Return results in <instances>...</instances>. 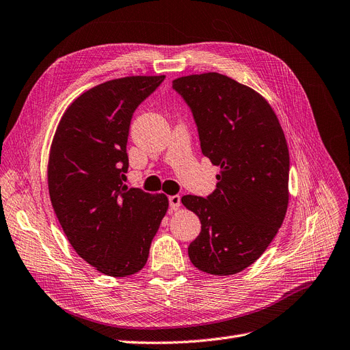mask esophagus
Wrapping results in <instances>:
<instances>
[{"label": "esophagus", "mask_w": 350, "mask_h": 350, "mask_svg": "<svg viewBox=\"0 0 350 350\" xmlns=\"http://www.w3.org/2000/svg\"><path fill=\"white\" fill-rule=\"evenodd\" d=\"M167 201H170V208L172 211H176L180 205V197L179 195H171V197H167Z\"/></svg>", "instance_id": "obj_1"}]
</instances>
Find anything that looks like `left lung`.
Here are the masks:
<instances>
[{"instance_id": "obj_1", "label": "left lung", "mask_w": 350, "mask_h": 350, "mask_svg": "<svg viewBox=\"0 0 350 350\" xmlns=\"http://www.w3.org/2000/svg\"><path fill=\"white\" fill-rule=\"evenodd\" d=\"M172 89L192 111L202 153L219 166L213 193L183 197L201 221L188 256L208 274L240 273L286 217L290 158L280 122L262 96L219 73L179 77Z\"/></svg>"}]
</instances>
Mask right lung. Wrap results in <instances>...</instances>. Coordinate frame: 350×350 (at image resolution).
<instances>
[{
	"instance_id": "1",
	"label": "right lung",
	"mask_w": 350,
	"mask_h": 350,
	"mask_svg": "<svg viewBox=\"0 0 350 350\" xmlns=\"http://www.w3.org/2000/svg\"><path fill=\"white\" fill-rule=\"evenodd\" d=\"M165 76L110 80L79 96L50 149L49 192L67 240L100 273L126 277L144 269L167 198L123 184L131 120Z\"/></svg>"
}]
</instances>
